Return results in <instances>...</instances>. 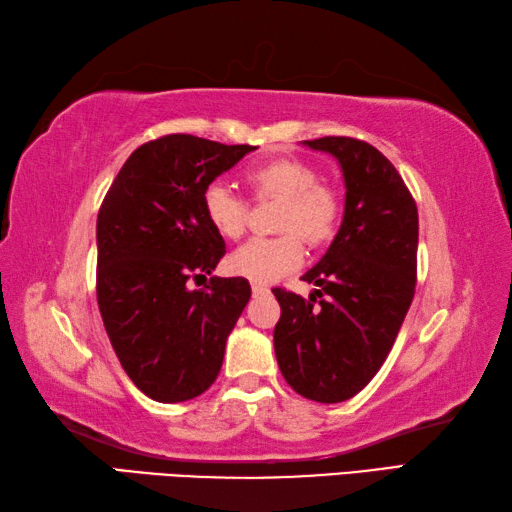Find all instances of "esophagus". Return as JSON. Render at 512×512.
<instances>
[{
	"mask_svg": "<svg viewBox=\"0 0 512 512\" xmlns=\"http://www.w3.org/2000/svg\"><path fill=\"white\" fill-rule=\"evenodd\" d=\"M264 293H268V286H264V284H253V295H255V297L264 295Z\"/></svg>",
	"mask_w": 512,
	"mask_h": 512,
	"instance_id": "esophagus-1",
	"label": "esophagus"
}]
</instances>
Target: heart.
Returning a JSON list of instances; mask_svg holds the SVG:
<instances>
[{"label": "heart", "mask_w": 512, "mask_h": 512, "mask_svg": "<svg viewBox=\"0 0 512 512\" xmlns=\"http://www.w3.org/2000/svg\"><path fill=\"white\" fill-rule=\"evenodd\" d=\"M244 179L257 199H282L277 228L284 235L250 239L228 257V268L255 284H271L295 271L304 259V242L324 246L336 235L340 224V194L329 183L318 181L309 163L295 159H273L248 167ZM203 215L221 237L244 235L248 201L224 183H210L203 190Z\"/></svg>", "instance_id": "heart-1"}]
</instances>
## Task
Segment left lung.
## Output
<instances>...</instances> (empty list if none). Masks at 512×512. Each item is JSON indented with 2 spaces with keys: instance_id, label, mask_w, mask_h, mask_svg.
Instances as JSON below:
<instances>
[{
  "instance_id": "8db88e82",
  "label": "left lung",
  "mask_w": 512,
  "mask_h": 512,
  "mask_svg": "<svg viewBox=\"0 0 512 512\" xmlns=\"http://www.w3.org/2000/svg\"><path fill=\"white\" fill-rule=\"evenodd\" d=\"M340 163L345 217L304 282V300L273 288L280 302L275 356L297 394L318 403L356 396L383 367L416 286L418 210L396 167L374 145L347 136L304 141Z\"/></svg>"
}]
</instances>
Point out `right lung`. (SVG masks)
Returning a JSON list of instances; mask_svg holds the SVG:
<instances>
[{"mask_svg":"<svg viewBox=\"0 0 512 512\" xmlns=\"http://www.w3.org/2000/svg\"><path fill=\"white\" fill-rule=\"evenodd\" d=\"M253 145L167 134L120 167L96 224V295L125 374L145 396L181 403L215 383L226 340L250 300L244 277L215 271L224 237L203 215V190Z\"/></svg>","mask_w":512,"mask_h":512,"instance_id":"add662e5","label":"right lung"}]
</instances>
